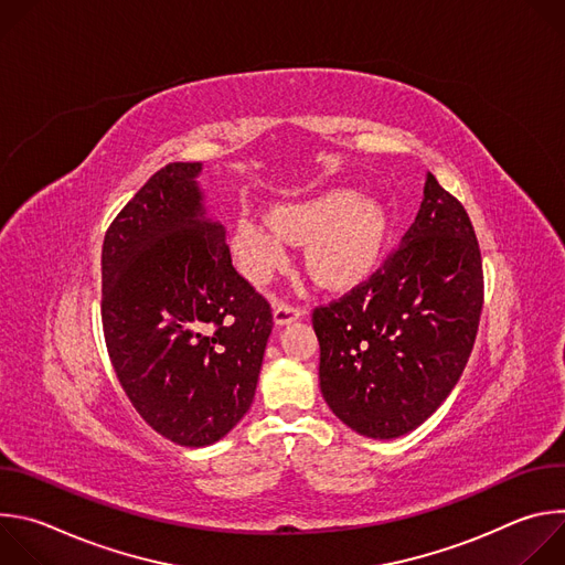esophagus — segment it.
I'll list each match as a JSON object with an SVG mask.
<instances>
[{
  "label": "esophagus",
  "mask_w": 565,
  "mask_h": 565,
  "mask_svg": "<svg viewBox=\"0 0 565 565\" xmlns=\"http://www.w3.org/2000/svg\"><path fill=\"white\" fill-rule=\"evenodd\" d=\"M303 315V308L297 303H290L286 299H275V321L277 324H290V321L299 319Z\"/></svg>",
  "instance_id": "1"
}]
</instances>
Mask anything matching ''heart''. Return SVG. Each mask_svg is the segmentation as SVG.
<instances>
[{
  "label": "heart",
  "mask_w": 565,
  "mask_h": 565,
  "mask_svg": "<svg viewBox=\"0 0 565 565\" xmlns=\"http://www.w3.org/2000/svg\"><path fill=\"white\" fill-rule=\"evenodd\" d=\"M384 212L353 190H329L303 201L275 205L270 218L246 214L236 221L232 255L253 284H268L288 264L292 244H310L308 268L327 286H349L377 257Z\"/></svg>",
  "instance_id": "b5f03b06"
}]
</instances>
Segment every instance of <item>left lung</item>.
<instances>
[{"instance_id": "8db88e82", "label": "left lung", "mask_w": 565, "mask_h": 565, "mask_svg": "<svg viewBox=\"0 0 565 565\" xmlns=\"http://www.w3.org/2000/svg\"><path fill=\"white\" fill-rule=\"evenodd\" d=\"M482 259L462 203L427 174L416 221L380 268L312 310L319 386L369 438L423 425L460 380L482 310Z\"/></svg>"}]
</instances>
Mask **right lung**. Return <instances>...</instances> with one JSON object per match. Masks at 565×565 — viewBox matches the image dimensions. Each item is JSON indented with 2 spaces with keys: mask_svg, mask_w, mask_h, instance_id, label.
<instances>
[{
  "mask_svg": "<svg viewBox=\"0 0 565 565\" xmlns=\"http://www.w3.org/2000/svg\"><path fill=\"white\" fill-rule=\"evenodd\" d=\"M201 163L160 168L103 244V331L142 420L183 447L223 438L253 405L273 308L203 218Z\"/></svg>",
  "mask_w": 565,
  "mask_h": 565,
  "instance_id": "obj_1",
  "label": "right lung"
}]
</instances>
